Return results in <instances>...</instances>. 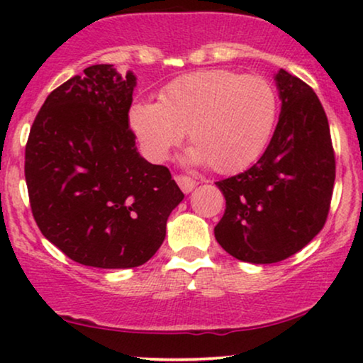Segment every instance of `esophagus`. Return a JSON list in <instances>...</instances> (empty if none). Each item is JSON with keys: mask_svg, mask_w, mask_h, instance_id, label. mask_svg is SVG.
<instances>
[{"mask_svg": "<svg viewBox=\"0 0 363 363\" xmlns=\"http://www.w3.org/2000/svg\"><path fill=\"white\" fill-rule=\"evenodd\" d=\"M175 182L178 183V186L182 188L183 193H190L193 188L196 186V182L193 180L191 177H186V175H175Z\"/></svg>", "mask_w": 363, "mask_h": 363, "instance_id": "1", "label": "esophagus"}]
</instances>
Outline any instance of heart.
<instances>
[{
  "label": "heart",
  "instance_id": "b5f03b06",
  "mask_svg": "<svg viewBox=\"0 0 363 363\" xmlns=\"http://www.w3.org/2000/svg\"><path fill=\"white\" fill-rule=\"evenodd\" d=\"M277 107V94L264 77L208 69L167 84L158 102L132 106L130 125L155 160H163L186 130L191 160L230 175L266 150Z\"/></svg>",
  "mask_w": 363,
  "mask_h": 363
}]
</instances>
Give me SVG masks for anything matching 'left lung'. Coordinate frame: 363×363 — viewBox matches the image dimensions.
<instances>
[{
	"label": "left lung",
	"mask_w": 363,
	"mask_h": 363,
	"mask_svg": "<svg viewBox=\"0 0 363 363\" xmlns=\"http://www.w3.org/2000/svg\"><path fill=\"white\" fill-rule=\"evenodd\" d=\"M282 101L269 145L251 168L216 182L226 210L215 226L223 250L271 264L296 255L324 228L335 182V153L324 107L299 77L281 69Z\"/></svg>",
	"instance_id": "obj_1"
}]
</instances>
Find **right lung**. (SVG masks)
I'll return each instance as SVG.
<instances>
[{
  "label": "right lung",
  "instance_id": "right-lung-1",
  "mask_svg": "<svg viewBox=\"0 0 363 363\" xmlns=\"http://www.w3.org/2000/svg\"><path fill=\"white\" fill-rule=\"evenodd\" d=\"M135 77L112 64L84 69L49 94L24 152L29 203L46 240L102 269L147 262L162 246L183 191L143 160L128 127Z\"/></svg>",
  "mask_w": 363,
  "mask_h": 363
}]
</instances>
